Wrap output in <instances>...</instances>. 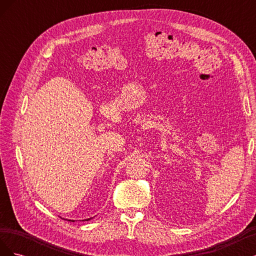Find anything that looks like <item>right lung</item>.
<instances>
[{
    "mask_svg": "<svg viewBox=\"0 0 256 256\" xmlns=\"http://www.w3.org/2000/svg\"><path fill=\"white\" fill-rule=\"evenodd\" d=\"M64 219V218H63ZM90 219H92V218H88V219H85L84 221H88V220H90ZM66 220H68V221H72V222H74V220H70V219H66Z\"/></svg>",
    "mask_w": 256,
    "mask_h": 256,
    "instance_id": "add662e5",
    "label": "right lung"
}]
</instances>
